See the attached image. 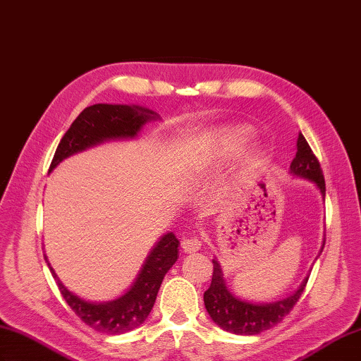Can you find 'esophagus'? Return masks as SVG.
Masks as SVG:
<instances>
[{"label": "esophagus", "mask_w": 361, "mask_h": 361, "mask_svg": "<svg viewBox=\"0 0 361 361\" xmlns=\"http://www.w3.org/2000/svg\"><path fill=\"white\" fill-rule=\"evenodd\" d=\"M201 245H202L201 239L196 238V236L185 238L182 241V248H183V252H185V253H195V252L199 250V248H201Z\"/></svg>", "instance_id": "obj_1"}]
</instances>
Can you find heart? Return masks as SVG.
I'll return each mask as SVG.
<instances>
[{"instance_id": "heart-1", "label": "heart", "mask_w": 361, "mask_h": 361, "mask_svg": "<svg viewBox=\"0 0 361 361\" xmlns=\"http://www.w3.org/2000/svg\"><path fill=\"white\" fill-rule=\"evenodd\" d=\"M248 137H250V130L243 126V128H231V130L216 134L214 142L218 143V147L222 153L231 154L239 148H243V145L247 142Z\"/></svg>"}]
</instances>
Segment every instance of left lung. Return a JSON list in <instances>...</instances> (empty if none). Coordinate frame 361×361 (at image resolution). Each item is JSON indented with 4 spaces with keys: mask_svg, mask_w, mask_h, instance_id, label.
Returning a JSON list of instances; mask_svg holds the SVG:
<instances>
[{
    "mask_svg": "<svg viewBox=\"0 0 361 361\" xmlns=\"http://www.w3.org/2000/svg\"><path fill=\"white\" fill-rule=\"evenodd\" d=\"M296 149L298 151L290 164V173L317 183L322 195L326 196V182L322 165L302 134H300L296 140ZM306 284L307 279L293 295L281 301L269 304L247 302L228 292L226 283H224L219 262L213 259L212 284L204 293V302L208 315L224 331L238 335H256L281 323L284 317L290 314L301 293L306 289Z\"/></svg>",
    "mask_w": 361,
    "mask_h": 361,
    "instance_id": "left-lung-1",
    "label": "left lung"
}]
</instances>
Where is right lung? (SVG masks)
Segmentation results:
<instances>
[{"label": "right lung", "mask_w": 361, "mask_h": 361, "mask_svg": "<svg viewBox=\"0 0 361 361\" xmlns=\"http://www.w3.org/2000/svg\"><path fill=\"white\" fill-rule=\"evenodd\" d=\"M156 113L147 108L99 103L85 108L72 122L60 140L49 166V171L63 159L90 148L108 139L134 137L147 120L156 118ZM179 241L173 233L165 235L149 253L147 262L135 279L134 286L120 298L109 302H90L69 292L55 275L47 262L52 276L57 279L59 290L75 315L94 331L109 335L130 332L139 327L154 306L164 276L179 256ZM46 258V256H44Z\"/></svg>", "instance_id": "add662e5"}]
</instances>
